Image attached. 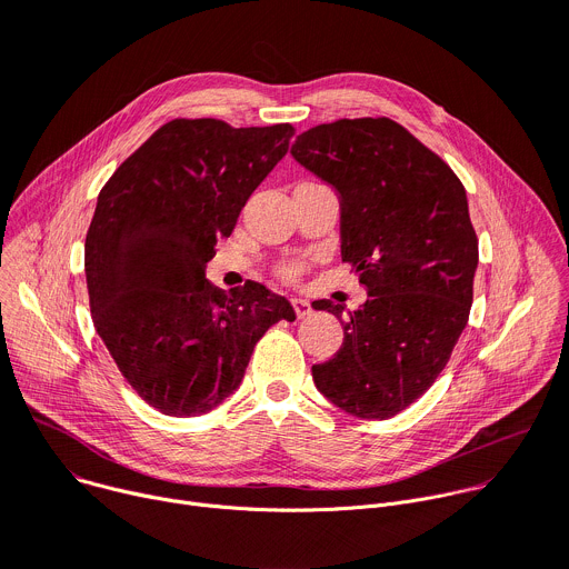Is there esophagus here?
<instances>
[{"instance_id":"1","label":"esophagus","mask_w":569,"mask_h":569,"mask_svg":"<svg viewBox=\"0 0 569 569\" xmlns=\"http://www.w3.org/2000/svg\"><path fill=\"white\" fill-rule=\"evenodd\" d=\"M290 301H292V308H295V312H297L299 319H303V317H308V315L312 312L310 301H306V299H301V297H292Z\"/></svg>"}]
</instances>
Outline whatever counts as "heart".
I'll return each instance as SVG.
<instances>
[{
	"mask_svg": "<svg viewBox=\"0 0 569 569\" xmlns=\"http://www.w3.org/2000/svg\"><path fill=\"white\" fill-rule=\"evenodd\" d=\"M288 272H292V270H288Z\"/></svg>",
	"mask_w": 569,
	"mask_h": 569,
	"instance_id": "heart-1",
	"label": "heart"
}]
</instances>
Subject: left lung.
Instances as JSON below:
<instances>
[{
  "mask_svg": "<svg viewBox=\"0 0 569 569\" xmlns=\"http://www.w3.org/2000/svg\"><path fill=\"white\" fill-rule=\"evenodd\" d=\"M290 154L340 198V252L367 288L358 310L312 301L345 323L317 389L358 419H389L423 396L466 329L477 236L450 167L391 119L301 132Z\"/></svg>",
  "mask_w": 569,
  "mask_h": 569,
  "instance_id": "obj_1",
  "label": "left lung"
}]
</instances>
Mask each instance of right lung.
I'll return each instance as SVG.
<instances>
[{
  "label": "right lung",
  "instance_id": "right-lung-1",
  "mask_svg": "<svg viewBox=\"0 0 569 569\" xmlns=\"http://www.w3.org/2000/svg\"><path fill=\"white\" fill-rule=\"evenodd\" d=\"M292 134L290 123L173 119L99 193L86 238L92 319L121 376L161 415L216 410L263 333L295 319L290 301L257 281L227 297L204 274Z\"/></svg>",
  "mask_w": 569,
  "mask_h": 569
}]
</instances>
